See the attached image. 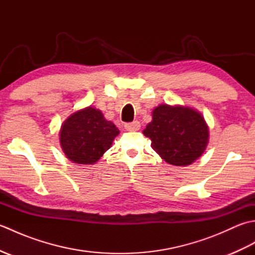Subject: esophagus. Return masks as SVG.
Listing matches in <instances>:
<instances>
[{
  "instance_id": "1",
  "label": "esophagus",
  "mask_w": 255,
  "mask_h": 255,
  "mask_svg": "<svg viewBox=\"0 0 255 255\" xmlns=\"http://www.w3.org/2000/svg\"><path fill=\"white\" fill-rule=\"evenodd\" d=\"M125 129L128 131H137L140 129V123L138 121L125 125Z\"/></svg>"
}]
</instances>
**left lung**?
Here are the masks:
<instances>
[{
  "label": "left lung",
  "mask_w": 255,
  "mask_h": 255,
  "mask_svg": "<svg viewBox=\"0 0 255 255\" xmlns=\"http://www.w3.org/2000/svg\"><path fill=\"white\" fill-rule=\"evenodd\" d=\"M162 159L175 166L192 164L209 141L204 116L193 107L161 104L153 108L152 121L142 131Z\"/></svg>",
  "instance_id": "obj_1"
}]
</instances>
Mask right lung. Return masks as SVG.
Segmentation results:
<instances>
[{
	"label": "right lung",
	"mask_w": 255,
	"mask_h": 255,
	"mask_svg": "<svg viewBox=\"0 0 255 255\" xmlns=\"http://www.w3.org/2000/svg\"><path fill=\"white\" fill-rule=\"evenodd\" d=\"M118 134V128L100 110L88 106L72 113L62 123L59 141L64 155L73 163L94 164Z\"/></svg>",
	"instance_id": "1"
}]
</instances>
